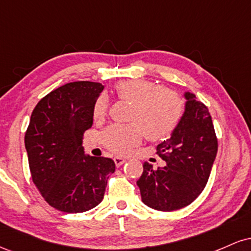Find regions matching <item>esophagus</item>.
<instances>
[{
  "label": "esophagus",
  "mask_w": 251,
  "mask_h": 251,
  "mask_svg": "<svg viewBox=\"0 0 251 251\" xmlns=\"http://www.w3.org/2000/svg\"><path fill=\"white\" fill-rule=\"evenodd\" d=\"M114 163H116V166L117 168H119V166H122L123 164H125L126 163V160L125 159H123L122 157H114Z\"/></svg>",
  "instance_id": "esophagus-1"
}]
</instances>
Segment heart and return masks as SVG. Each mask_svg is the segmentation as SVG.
<instances>
[{
	"label": "heart",
	"mask_w": 251,
	"mask_h": 251,
	"mask_svg": "<svg viewBox=\"0 0 251 251\" xmlns=\"http://www.w3.org/2000/svg\"><path fill=\"white\" fill-rule=\"evenodd\" d=\"M114 91L118 99L131 103L127 113L131 124L112 125L101 134L103 145L114 153L128 154L144 135L149 142L168 140L183 119L184 100L174 89L146 79H128L118 82ZM107 112V98L100 96L94 101L93 119L102 122Z\"/></svg>",
	"instance_id": "obj_1"
}]
</instances>
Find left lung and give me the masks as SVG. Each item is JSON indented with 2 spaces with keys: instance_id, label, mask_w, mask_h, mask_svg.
Here are the masks:
<instances>
[{
  "instance_id": "8db88e82",
  "label": "left lung",
  "mask_w": 251,
  "mask_h": 251,
  "mask_svg": "<svg viewBox=\"0 0 251 251\" xmlns=\"http://www.w3.org/2000/svg\"><path fill=\"white\" fill-rule=\"evenodd\" d=\"M183 119L171 138L157 146V154L166 163L153 169L144 163L137 181L144 204L159 211H175L190 205L201 194L217 154L218 142L209 109L185 93Z\"/></svg>"
}]
</instances>
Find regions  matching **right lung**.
I'll return each mask as SVG.
<instances>
[{"label":"right lung","instance_id":"add662e5","mask_svg":"<svg viewBox=\"0 0 251 251\" xmlns=\"http://www.w3.org/2000/svg\"><path fill=\"white\" fill-rule=\"evenodd\" d=\"M102 89L99 82L66 83L43 97L31 113L25 134L31 179L59 211L76 214L97 206L116 170L111 158L89 157L82 148Z\"/></svg>","mask_w":251,"mask_h":251}]
</instances>
